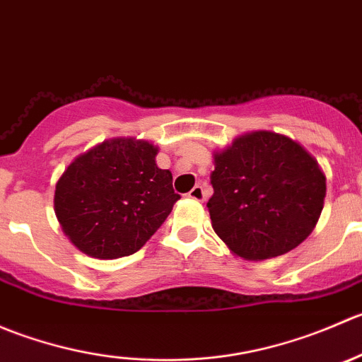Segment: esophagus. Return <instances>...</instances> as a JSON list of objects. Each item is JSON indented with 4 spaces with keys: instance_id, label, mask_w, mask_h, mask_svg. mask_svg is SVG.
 I'll list each match as a JSON object with an SVG mask.
<instances>
[{
    "instance_id": "1",
    "label": "esophagus",
    "mask_w": 362,
    "mask_h": 362,
    "mask_svg": "<svg viewBox=\"0 0 362 362\" xmlns=\"http://www.w3.org/2000/svg\"><path fill=\"white\" fill-rule=\"evenodd\" d=\"M189 198L191 199H194V202H203L204 199V189H203V185H194V187L191 189V191H189Z\"/></svg>"
}]
</instances>
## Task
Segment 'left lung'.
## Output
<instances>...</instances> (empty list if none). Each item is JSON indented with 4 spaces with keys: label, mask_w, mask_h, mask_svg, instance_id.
Masks as SVG:
<instances>
[{
    "label": "left lung",
    "mask_w": 362,
    "mask_h": 362,
    "mask_svg": "<svg viewBox=\"0 0 362 362\" xmlns=\"http://www.w3.org/2000/svg\"><path fill=\"white\" fill-rule=\"evenodd\" d=\"M208 199L218 238L249 261L296 249L313 231L326 198V177L299 144L255 131L214 156Z\"/></svg>",
    "instance_id": "obj_1"
}]
</instances>
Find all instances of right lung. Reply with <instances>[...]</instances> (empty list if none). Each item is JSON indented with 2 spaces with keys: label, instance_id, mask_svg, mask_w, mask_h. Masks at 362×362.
<instances>
[{
  "label": "right lung",
  "instance_id": "1",
  "mask_svg": "<svg viewBox=\"0 0 362 362\" xmlns=\"http://www.w3.org/2000/svg\"><path fill=\"white\" fill-rule=\"evenodd\" d=\"M158 147L115 138L76 158L56 185L63 231L83 254L117 259L138 252L180 196L171 171L156 164Z\"/></svg>",
  "mask_w": 362,
  "mask_h": 362
}]
</instances>
